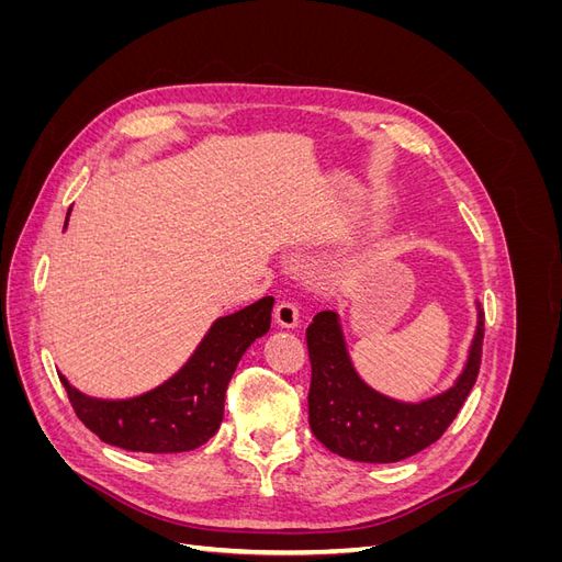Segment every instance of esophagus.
Wrapping results in <instances>:
<instances>
[{
  "label": "esophagus",
  "mask_w": 562,
  "mask_h": 562,
  "mask_svg": "<svg viewBox=\"0 0 562 562\" xmlns=\"http://www.w3.org/2000/svg\"><path fill=\"white\" fill-rule=\"evenodd\" d=\"M274 318H277V323H279L281 328H295L297 323H300L297 304L295 302H288V300L279 302L277 310H274Z\"/></svg>",
  "instance_id": "1"
}]
</instances>
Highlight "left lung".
Returning a JSON list of instances; mask_svg holds the SVG:
<instances>
[{
  "instance_id": "1",
  "label": "left lung",
  "mask_w": 562,
  "mask_h": 562,
  "mask_svg": "<svg viewBox=\"0 0 562 562\" xmlns=\"http://www.w3.org/2000/svg\"><path fill=\"white\" fill-rule=\"evenodd\" d=\"M485 314L479 312L469 363L457 384L417 405L380 396L356 375L335 312H318L307 328L312 363L310 427L330 452L353 462L389 464L413 457L448 431L481 370Z\"/></svg>"
}]
</instances>
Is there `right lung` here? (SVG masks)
Segmentation results:
<instances>
[{
    "mask_svg": "<svg viewBox=\"0 0 562 562\" xmlns=\"http://www.w3.org/2000/svg\"><path fill=\"white\" fill-rule=\"evenodd\" d=\"M271 307L274 297H262L217 318L178 375L138 398H89L60 378L75 415L103 443L133 452H190L209 443L225 415L227 384L244 351L269 330Z\"/></svg>",
    "mask_w": 562,
    "mask_h": 562,
    "instance_id": "obj_1",
    "label": "right lung"
}]
</instances>
